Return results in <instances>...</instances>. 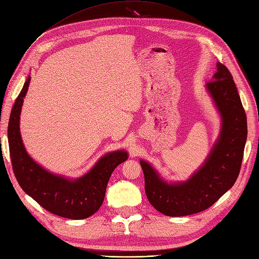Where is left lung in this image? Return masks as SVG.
<instances>
[{
  "mask_svg": "<svg viewBox=\"0 0 259 259\" xmlns=\"http://www.w3.org/2000/svg\"><path fill=\"white\" fill-rule=\"evenodd\" d=\"M206 90L223 123L219 138L202 166L187 181L168 183L150 163L140 161L147 199L166 216H187L206 210L234 186L239 175L248 134L247 116L227 66L217 63Z\"/></svg>",
  "mask_w": 259,
  "mask_h": 259,
  "instance_id": "obj_1",
  "label": "left lung"
}]
</instances>
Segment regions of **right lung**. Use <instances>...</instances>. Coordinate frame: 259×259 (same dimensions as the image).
Here are the masks:
<instances>
[{
  "instance_id": "add662e5",
  "label": "right lung",
  "mask_w": 259,
  "mask_h": 259,
  "mask_svg": "<svg viewBox=\"0 0 259 259\" xmlns=\"http://www.w3.org/2000/svg\"><path fill=\"white\" fill-rule=\"evenodd\" d=\"M30 77L24 83L8 123V143L11 164L22 190L42 207L55 215L84 219L95 214L104 200L107 182L114 169L127 159L125 151L103 156L88 174L69 180L49 173L27 154L20 134V114Z\"/></svg>"
}]
</instances>
